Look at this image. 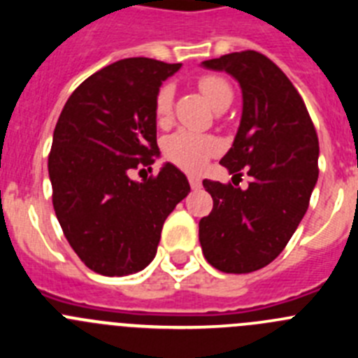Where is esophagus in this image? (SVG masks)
Masks as SVG:
<instances>
[{
	"mask_svg": "<svg viewBox=\"0 0 358 358\" xmlns=\"http://www.w3.org/2000/svg\"><path fill=\"white\" fill-rule=\"evenodd\" d=\"M188 181H189V186H192V189H199L202 186L201 179H199L197 176H189Z\"/></svg>",
	"mask_w": 358,
	"mask_h": 358,
	"instance_id": "esophagus-1",
	"label": "esophagus"
}]
</instances>
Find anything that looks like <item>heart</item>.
Instances as JSON below:
<instances>
[{
    "mask_svg": "<svg viewBox=\"0 0 358 358\" xmlns=\"http://www.w3.org/2000/svg\"><path fill=\"white\" fill-rule=\"evenodd\" d=\"M197 85L215 109H226L233 100V90H231L229 82L220 75H213V73L202 75L199 77ZM172 98V85L163 84L157 90L156 98H154V116L157 122H163L170 115ZM217 150L218 143L215 138L185 131V129L173 132L164 140V156L186 172L201 170Z\"/></svg>",
    "mask_w": 358,
    "mask_h": 358,
    "instance_id": "obj_1",
    "label": "heart"
}]
</instances>
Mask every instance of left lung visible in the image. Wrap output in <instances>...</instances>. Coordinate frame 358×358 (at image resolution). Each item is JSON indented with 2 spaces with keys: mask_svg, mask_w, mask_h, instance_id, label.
Listing matches in <instances>:
<instances>
[{
  "mask_svg": "<svg viewBox=\"0 0 358 358\" xmlns=\"http://www.w3.org/2000/svg\"><path fill=\"white\" fill-rule=\"evenodd\" d=\"M242 87L243 109L233 147L220 164L251 177L245 189L204 179L213 210L199 222L208 264L229 274L265 267L301 222L317 182L319 140L301 94L268 57L255 50L202 62Z\"/></svg>",
  "mask_w": 358,
  "mask_h": 358,
  "instance_id": "obj_1",
  "label": "left lung"
}]
</instances>
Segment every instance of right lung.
I'll list each match as a JSON object with an SVG mask.
<instances>
[{
  "mask_svg": "<svg viewBox=\"0 0 358 358\" xmlns=\"http://www.w3.org/2000/svg\"><path fill=\"white\" fill-rule=\"evenodd\" d=\"M181 64L132 57L85 78L68 98L53 131L48 172L52 202L66 240L91 271L127 276L147 267L173 208L189 194L185 173L154 163V98Z\"/></svg>",
  "mask_w": 358,
  "mask_h": 358,
  "instance_id": "add662e5",
  "label": "right lung"
}]
</instances>
